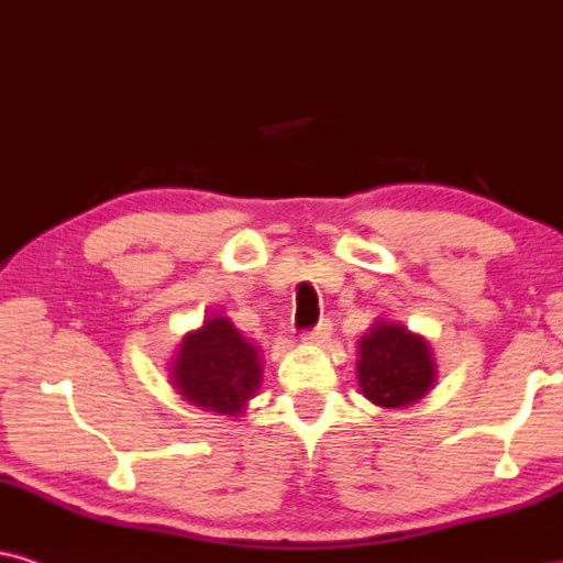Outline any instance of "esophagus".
I'll use <instances>...</instances> for the list:
<instances>
[{"label": "esophagus", "instance_id": "1", "mask_svg": "<svg viewBox=\"0 0 563 563\" xmlns=\"http://www.w3.org/2000/svg\"><path fill=\"white\" fill-rule=\"evenodd\" d=\"M330 330H332V327L327 324V322H322L319 327H314V330H311V332H306L303 340L309 345H324L327 338H330Z\"/></svg>", "mask_w": 563, "mask_h": 563}]
</instances>
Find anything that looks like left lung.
<instances>
[{"mask_svg": "<svg viewBox=\"0 0 563 563\" xmlns=\"http://www.w3.org/2000/svg\"><path fill=\"white\" fill-rule=\"evenodd\" d=\"M355 374L361 395L376 408H410L437 384V358L423 334L379 317L361 334Z\"/></svg>", "mask_w": 563, "mask_h": 563, "instance_id": "1", "label": "left lung"}]
</instances>
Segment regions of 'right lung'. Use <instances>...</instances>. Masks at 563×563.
<instances>
[{
    "instance_id": "right-lung-1",
    "label": "right lung",
    "mask_w": 563,
    "mask_h": 563,
    "mask_svg": "<svg viewBox=\"0 0 563 563\" xmlns=\"http://www.w3.org/2000/svg\"><path fill=\"white\" fill-rule=\"evenodd\" d=\"M170 387L184 402L239 421L262 384V347L229 317L212 314L187 332L168 364Z\"/></svg>"
}]
</instances>
